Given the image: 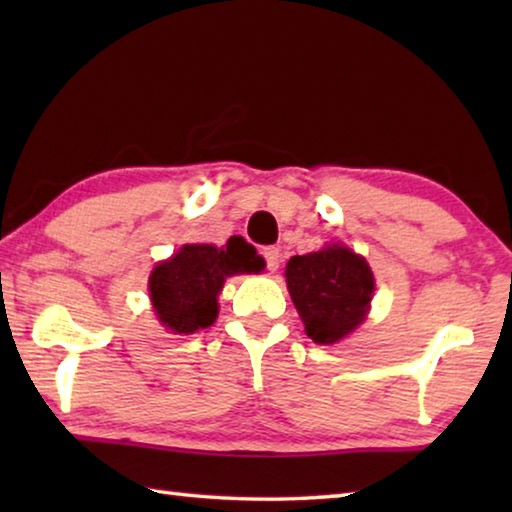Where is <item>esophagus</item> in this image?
I'll return each mask as SVG.
<instances>
[{"instance_id":"1","label":"esophagus","mask_w":512,"mask_h":512,"mask_svg":"<svg viewBox=\"0 0 512 512\" xmlns=\"http://www.w3.org/2000/svg\"><path fill=\"white\" fill-rule=\"evenodd\" d=\"M264 259H266L268 271L275 273L277 268H280V248H275V246L264 248Z\"/></svg>"}]
</instances>
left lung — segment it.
<instances>
[{
  "label": "left lung",
  "mask_w": 512,
  "mask_h": 512,
  "mask_svg": "<svg viewBox=\"0 0 512 512\" xmlns=\"http://www.w3.org/2000/svg\"><path fill=\"white\" fill-rule=\"evenodd\" d=\"M284 275L293 305L314 343L332 345L366 320L375 275L366 259L350 248L332 244L291 257Z\"/></svg>",
  "instance_id": "8db88e82"
}]
</instances>
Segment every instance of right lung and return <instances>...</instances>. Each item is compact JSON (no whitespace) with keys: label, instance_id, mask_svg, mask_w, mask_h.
<instances>
[{"label":"right lung","instance_id":"1","mask_svg":"<svg viewBox=\"0 0 512 512\" xmlns=\"http://www.w3.org/2000/svg\"><path fill=\"white\" fill-rule=\"evenodd\" d=\"M264 257L246 239L230 237L228 244H185L149 277L153 311L173 334H194L210 327L219 314V293L225 277L264 271Z\"/></svg>","mask_w":512,"mask_h":512}]
</instances>
